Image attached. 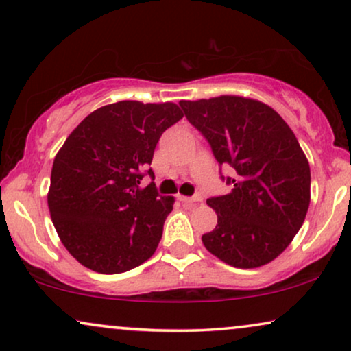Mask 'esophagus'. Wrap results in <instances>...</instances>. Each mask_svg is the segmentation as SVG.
Wrapping results in <instances>:
<instances>
[{
	"label": "esophagus",
	"mask_w": 351,
	"mask_h": 351,
	"mask_svg": "<svg viewBox=\"0 0 351 351\" xmlns=\"http://www.w3.org/2000/svg\"><path fill=\"white\" fill-rule=\"evenodd\" d=\"M182 203H201L203 201V195H195V196H179Z\"/></svg>",
	"instance_id": "34e87169"
}]
</instances>
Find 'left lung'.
<instances>
[{
    "label": "left lung",
    "mask_w": 351,
    "mask_h": 351,
    "mask_svg": "<svg viewBox=\"0 0 351 351\" xmlns=\"http://www.w3.org/2000/svg\"><path fill=\"white\" fill-rule=\"evenodd\" d=\"M179 105L219 166L232 167V177L220 172L232 191L208 199L217 225L201 238L206 249L237 268L271 262L289 246L310 206V166L294 132L254 99L220 95Z\"/></svg>",
    "instance_id": "left-lung-1"
}]
</instances>
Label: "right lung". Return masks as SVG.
Here are the masks:
<instances>
[{
	"instance_id": "obj_1",
	"label": "right lung",
	"mask_w": 351,
	"mask_h": 351,
	"mask_svg": "<svg viewBox=\"0 0 351 351\" xmlns=\"http://www.w3.org/2000/svg\"><path fill=\"white\" fill-rule=\"evenodd\" d=\"M179 105L110 104L81 121L56 155L47 193L51 219L71 256L97 273L132 270L155 254L174 198L161 196L152 160Z\"/></svg>"
}]
</instances>
